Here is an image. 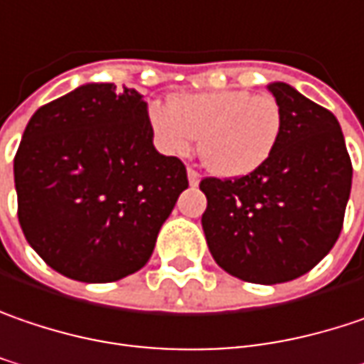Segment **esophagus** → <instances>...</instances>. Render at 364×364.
<instances>
[{
    "label": "esophagus",
    "instance_id": "1",
    "mask_svg": "<svg viewBox=\"0 0 364 364\" xmlns=\"http://www.w3.org/2000/svg\"><path fill=\"white\" fill-rule=\"evenodd\" d=\"M187 179H189V185L191 187H198V183H200V173L198 171H193V168H187Z\"/></svg>",
    "mask_w": 364,
    "mask_h": 364
}]
</instances>
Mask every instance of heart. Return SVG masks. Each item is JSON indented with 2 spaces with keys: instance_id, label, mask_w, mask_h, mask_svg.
<instances>
[{
  "instance_id": "obj_1",
  "label": "heart",
  "mask_w": 364,
  "mask_h": 364,
  "mask_svg": "<svg viewBox=\"0 0 364 364\" xmlns=\"http://www.w3.org/2000/svg\"><path fill=\"white\" fill-rule=\"evenodd\" d=\"M150 127L162 150L185 156L200 141L203 164L220 177H241L262 166L282 132V111L269 95L214 90L181 95L150 107Z\"/></svg>"
}]
</instances>
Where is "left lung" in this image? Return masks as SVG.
Wrapping results in <instances>:
<instances>
[{
	"label": "left lung",
	"mask_w": 364,
	"mask_h": 364,
	"mask_svg": "<svg viewBox=\"0 0 364 364\" xmlns=\"http://www.w3.org/2000/svg\"><path fill=\"white\" fill-rule=\"evenodd\" d=\"M280 139L262 166L237 179L208 177L202 226L214 262L253 284H280L317 266L340 237L353 164L338 119L284 82Z\"/></svg>",
	"instance_id": "obj_1"
}]
</instances>
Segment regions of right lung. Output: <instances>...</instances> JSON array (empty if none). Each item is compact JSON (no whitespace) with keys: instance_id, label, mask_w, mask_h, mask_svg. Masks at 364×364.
<instances>
[{"instance_id":"right-lung-1","label":"right lung","mask_w":364,"mask_h":364,"mask_svg":"<svg viewBox=\"0 0 364 364\" xmlns=\"http://www.w3.org/2000/svg\"><path fill=\"white\" fill-rule=\"evenodd\" d=\"M152 138L148 102L115 84L77 86L31 117L14 159L18 220L47 266L115 282L148 264L189 185Z\"/></svg>"}]
</instances>
